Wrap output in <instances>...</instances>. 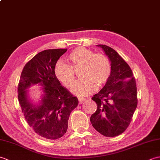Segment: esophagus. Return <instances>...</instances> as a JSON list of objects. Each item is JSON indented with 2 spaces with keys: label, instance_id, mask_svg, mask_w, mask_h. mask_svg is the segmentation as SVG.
Instances as JSON below:
<instances>
[{
  "label": "esophagus",
  "instance_id": "1",
  "mask_svg": "<svg viewBox=\"0 0 160 160\" xmlns=\"http://www.w3.org/2000/svg\"><path fill=\"white\" fill-rule=\"evenodd\" d=\"M78 100H79L80 104H82L83 102L87 100V99H86V98H78Z\"/></svg>",
  "mask_w": 160,
  "mask_h": 160
}]
</instances>
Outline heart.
Returning <instances> with one entry per match:
<instances>
[{
	"label": "heart",
	"mask_w": 160,
	"mask_h": 160,
	"mask_svg": "<svg viewBox=\"0 0 160 160\" xmlns=\"http://www.w3.org/2000/svg\"><path fill=\"white\" fill-rule=\"evenodd\" d=\"M69 64L58 61L54 67L56 77L64 87L69 88L75 81V71L82 67V80H78L71 88L72 92L79 96H86L93 93L97 84L102 87L111 76L112 67L108 57L101 53H94L84 47H78L67 56Z\"/></svg>",
	"instance_id": "heart-1"
}]
</instances>
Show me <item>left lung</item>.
Returning <instances> with one entry per match:
<instances>
[{
  "label": "left lung",
  "mask_w": 160,
  "mask_h": 160,
  "mask_svg": "<svg viewBox=\"0 0 160 160\" xmlns=\"http://www.w3.org/2000/svg\"><path fill=\"white\" fill-rule=\"evenodd\" d=\"M102 47L111 62V76L99 93L92 99L97 110L90 121L93 128L106 137H115L124 132L130 124L138 105L136 81L132 70L116 51Z\"/></svg>",
  "instance_id": "obj_1"
}]
</instances>
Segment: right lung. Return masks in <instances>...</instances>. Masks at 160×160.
I'll return each mask as SVG.
<instances>
[{
    "mask_svg": "<svg viewBox=\"0 0 160 160\" xmlns=\"http://www.w3.org/2000/svg\"><path fill=\"white\" fill-rule=\"evenodd\" d=\"M67 49H47L38 53L26 63L18 85V98L29 127L36 133L47 140H56L66 133L69 115L78 104L54 73V67ZM43 86L45 96L41 105L36 108L26 98V89L31 85Z\"/></svg>",
    "mask_w": 160,
    "mask_h": 160,
    "instance_id": "1",
    "label": "right lung"
}]
</instances>
